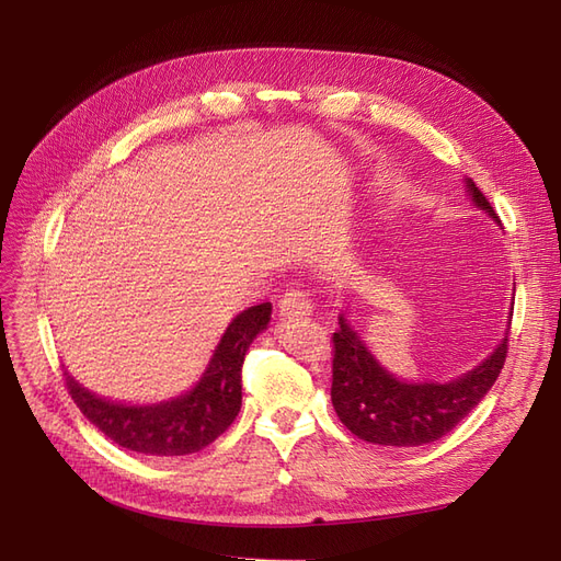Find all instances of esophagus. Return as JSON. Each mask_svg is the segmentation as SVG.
I'll return each instance as SVG.
<instances>
[{
	"label": "esophagus",
	"mask_w": 561,
	"mask_h": 561,
	"mask_svg": "<svg viewBox=\"0 0 561 561\" xmlns=\"http://www.w3.org/2000/svg\"><path fill=\"white\" fill-rule=\"evenodd\" d=\"M311 297L304 290H287L278 301V313L283 318H299L311 316Z\"/></svg>",
	"instance_id": "34e87169"
}]
</instances>
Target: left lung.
<instances>
[{"label":"left lung","instance_id":"8db88e82","mask_svg":"<svg viewBox=\"0 0 561 561\" xmlns=\"http://www.w3.org/2000/svg\"><path fill=\"white\" fill-rule=\"evenodd\" d=\"M466 186L474 206L499 222L478 184L468 180ZM332 344L334 412L353 435L383 447H419L447 435L494 386L507 355L505 334L494 353L468 375L447 383H407L388 375L375 360L344 316H339Z\"/></svg>","mask_w":561,"mask_h":561}]
</instances>
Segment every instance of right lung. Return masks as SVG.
Here are the masks:
<instances>
[{
    "mask_svg": "<svg viewBox=\"0 0 561 561\" xmlns=\"http://www.w3.org/2000/svg\"><path fill=\"white\" fill-rule=\"evenodd\" d=\"M271 320V304H257L231 320L201 381L175 400L122 404L95 398L65 371L72 400L93 426L118 447L147 456L201 451L222 435L241 412V367L248 346Z\"/></svg>",
    "mask_w": 561,
    "mask_h": 561,
    "instance_id": "add662e5",
    "label": "right lung"
}]
</instances>
